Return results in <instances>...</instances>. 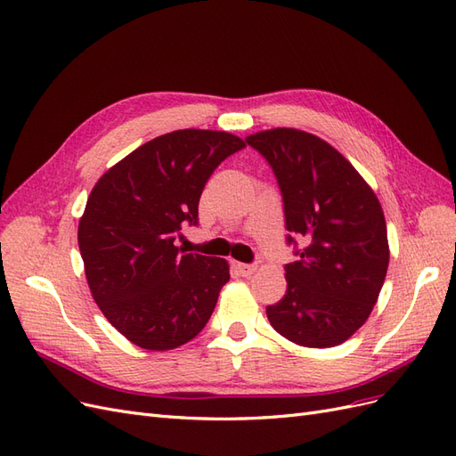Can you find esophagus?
Listing matches in <instances>:
<instances>
[{"label":"esophagus","instance_id":"obj_1","mask_svg":"<svg viewBox=\"0 0 456 456\" xmlns=\"http://www.w3.org/2000/svg\"><path fill=\"white\" fill-rule=\"evenodd\" d=\"M232 266L236 268V270L243 275V278H249L251 273L256 272V266H255V265H243V262H236V260L232 262Z\"/></svg>","mask_w":456,"mask_h":456}]
</instances>
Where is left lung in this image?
<instances>
[{
    "label": "left lung",
    "mask_w": 456,
    "mask_h": 456,
    "mask_svg": "<svg viewBox=\"0 0 456 456\" xmlns=\"http://www.w3.org/2000/svg\"><path fill=\"white\" fill-rule=\"evenodd\" d=\"M272 165L283 196L287 238H302L285 265L287 291L266 308L270 325L298 346L348 340L377 305L390 262L380 201L354 165L320 136L275 127L247 136Z\"/></svg>",
    "instance_id": "obj_1"
}]
</instances>
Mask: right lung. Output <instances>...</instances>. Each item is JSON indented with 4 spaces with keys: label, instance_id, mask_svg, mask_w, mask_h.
<instances>
[{
    "label": "right lung",
    "instance_id": "1",
    "mask_svg": "<svg viewBox=\"0 0 456 456\" xmlns=\"http://www.w3.org/2000/svg\"><path fill=\"white\" fill-rule=\"evenodd\" d=\"M241 148L226 131H173L133 150L91 190L77 226L86 278L106 320L136 346L178 348L209 322L228 262L181 253L175 240L184 223L198 224L205 183Z\"/></svg>",
    "mask_w": 456,
    "mask_h": 456
}]
</instances>
